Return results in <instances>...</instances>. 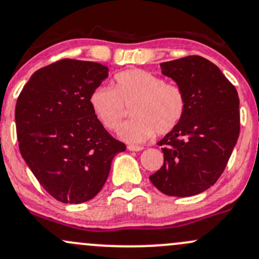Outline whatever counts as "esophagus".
<instances>
[{
	"label": "esophagus",
	"mask_w": 259,
	"mask_h": 259,
	"mask_svg": "<svg viewBox=\"0 0 259 259\" xmlns=\"http://www.w3.org/2000/svg\"><path fill=\"white\" fill-rule=\"evenodd\" d=\"M127 149H129L130 151H141V150H144V146H140V145H129V146H127Z\"/></svg>",
	"instance_id": "esophagus-1"
}]
</instances>
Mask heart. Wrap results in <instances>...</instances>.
Listing matches in <instances>:
<instances>
[{"label":"heart","mask_w":259,"mask_h":259,"mask_svg":"<svg viewBox=\"0 0 259 259\" xmlns=\"http://www.w3.org/2000/svg\"><path fill=\"white\" fill-rule=\"evenodd\" d=\"M95 118L105 129L115 132L132 107L135 116L121 127L120 135L127 143H143L156 133L172 132L186 111V95L175 83L144 69H127L114 77V87L99 85L89 97Z\"/></svg>","instance_id":"1"}]
</instances>
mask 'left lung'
<instances>
[{"label": "left lung", "mask_w": 259, "mask_h": 259, "mask_svg": "<svg viewBox=\"0 0 259 259\" xmlns=\"http://www.w3.org/2000/svg\"><path fill=\"white\" fill-rule=\"evenodd\" d=\"M186 95L180 124L159 141L164 165L150 181L162 194L187 197L206 191L222 175L239 135V99L216 64L189 56L160 64Z\"/></svg>", "instance_id": "8db88e82"}]
</instances>
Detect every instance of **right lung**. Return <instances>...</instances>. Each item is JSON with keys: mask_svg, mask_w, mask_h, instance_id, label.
Returning <instances> with one entry per match:
<instances>
[{"mask_svg": "<svg viewBox=\"0 0 259 259\" xmlns=\"http://www.w3.org/2000/svg\"><path fill=\"white\" fill-rule=\"evenodd\" d=\"M108 78L95 62L62 59L33 73L16 104L22 157L40 186L63 203L92 200L126 146L95 118L89 97Z\"/></svg>", "mask_w": 259, "mask_h": 259, "instance_id": "1", "label": "right lung"}]
</instances>
